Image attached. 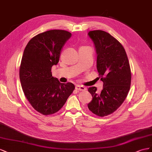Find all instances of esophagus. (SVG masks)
Here are the masks:
<instances>
[{
  "instance_id": "esophagus-1",
  "label": "esophagus",
  "mask_w": 152,
  "mask_h": 152,
  "mask_svg": "<svg viewBox=\"0 0 152 152\" xmlns=\"http://www.w3.org/2000/svg\"><path fill=\"white\" fill-rule=\"evenodd\" d=\"M75 89L77 90H80V91H85L86 90V88L84 87L83 86L81 85H76Z\"/></svg>"
}]
</instances>
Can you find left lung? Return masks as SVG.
<instances>
[{
  "instance_id": "obj_1",
  "label": "left lung",
  "mask_w": 152,
  "mask_h": 152,
  "mask_svg": "<svg viewBox=\"0 0 152 152\" xmlns=\"http://www.w3.org/2000/svg\"><path fill=\"white\" fill-rule=\"evenodd\" d=\"M88 35L94 43L97 69L103 81L100 93L95 86L88 88L92 100L88 107L94 114L103 117L115 111L127 97L131 83V68L124 48L109 33L97 30Z\"/></svg>"
}]
</instances>
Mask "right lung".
Returning <instances> with one entry per match:
<instances>
[{
    "label": "right lung",
    "instance_id": "add662e5",
    "mask_svg": "<svg viewBox=\"0 0 152 152\" xmlns=\"http://www.w3.org/2000/svg\"><path fill=\"white\" fill-rule=\"evenodd\" d=\"M71 37L66 30H48L32 37L23 51L20 67L21 87L30 104L42 115L58 111L75 88L72 83H60L51 71Z\"/></svg>",
    "mask_w": 152,
    "mask_h": 152
}]
</instances>
